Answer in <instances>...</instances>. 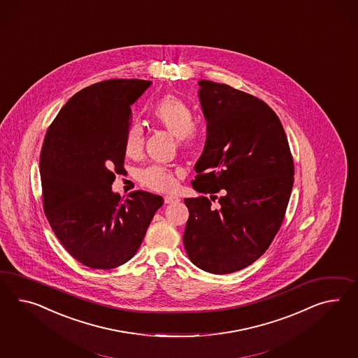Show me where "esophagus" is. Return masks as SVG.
Returning <instances> with one entry per match:
<instances>
[{
    "label": "esophagus",
    "instance_id": "obj_1",
    "mask_svg": "<svg viewBox=\"0 0 358 358\" xmlns=\"http://www.w3.org/2000/svg\"><path fill=\"white\" fill-rule=\"evenodd\" d=\"M164 202L166 204L177 203L180 202V199L177 196H172V195H166L164 198Z\"/></svg>",
    "mask_w": 358,
    "mask_h": 358
}]
</instances>
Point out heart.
<instances>
[{"label": "heart", "mask_w": 358, "mask_h": 358, "mask_svg": "<svg viewBox=\"0 0 358 358\" xmlns=\"http://www.w3.org/2000/svg\"><path fill=\"white\" fill-rule=\"evenodd\" d=\"M151 117L160 127L171 136L180 139V143L190 147L195 141L194 134V115L192 109L182 99L174 95H165L159 99L151 108ZM143 131L138 124H131L126 131L125 155L138 157L143 151ZM141 182L156 192H171L176 186V180L171 171L159 165H151L141 171Z\"/></svg>", "instance_id": "b5f03b06"}]
</instances>
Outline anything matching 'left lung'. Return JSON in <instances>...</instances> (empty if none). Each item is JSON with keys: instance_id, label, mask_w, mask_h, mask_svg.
Returning <instances> with one entry per match:
<instances>
[{"instance_id": "8db88e82", "label": "left lung", "mask_w": 358, "mask_h": 358, "mask_svg": "<svg viewBox=\"0 0 358 358\" xmlns=\"http://www.w3.org/2000/svg\"><path fill=\"white\" fill-rule=\"evenodd\" d=\"M207 136L193 187L220 191L221 208L207 196L186 198L184 245L196 267L216 275L261 258L284 220L293 187V159L279 117L258 97L199 80Z\"/></svg>"}]
</instances>
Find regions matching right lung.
Wrapping results in <instances>:
<instances>
[{
    "label": "right lung",
    "mask_w": 358,
    "mask_h": 358,
    "mask_svg": "<svg viewBox=\"0 0 358 358\" xmlns=\"http://www.w3.org/2000/svg\"><path fill=\"white\" fill-rule=\"evenodd\" d=\"M151 80L109 79L80 90L49 126L40 156L43 203L64 248L82 264L110 270L131 259L160 195L112 190L124 171L131 108Z\"/></svg>",
    "instance_id": "right-lung-1"
}]
</instances>
